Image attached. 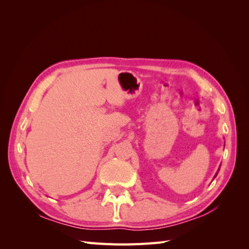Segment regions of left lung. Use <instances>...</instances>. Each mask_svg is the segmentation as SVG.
Here are the masks:
<instances>
[{
    "mask_svg": "<svg viewBox=\"0 0 249 249\" xmlns=\"http://www.w3.org/2000/svg\"><path fill=\"white\" fill-rule=\"evenodd\" d=\"M219 169H220V168H219ZM219 169H218V170H219ZM216 176H217V173H216V175H215V177H216Z\"/></svg>",
    "mask_w": 249,
    "mask_h": 249,
    "instance_id": "8db88e82",
    "label": "left lung"
}]
</instances>
